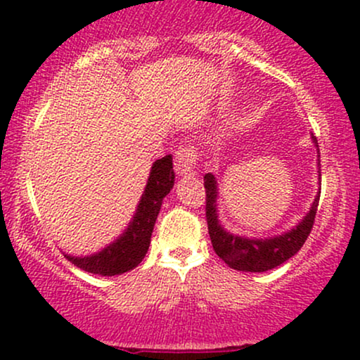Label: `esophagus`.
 Masks as SVG:
<instances>
[{
    "mask_svg": "<svg viewBox=\"0 0 360 360\" xmlns=\"http://www.w3.org/2000/svg\"><path fill=\"white\" fill-rule=\"evenodd\" d=\"M198 164V152L193 146H179L174 154V167L177 176H194Z\"/></svg>",
    "mask_w": 360,
    "mask_h": 360,
    "instance_id": "1",
    "label": "esophagus"
}]
</instances>
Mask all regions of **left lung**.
Instances as JSON below:
<instances>
[{
	"label": "left lung",
	"instance_id": "8db88e82",
	"mask_svg": "<svg viewBox=\"0 0 360 360\" xmlns=\"http://www.w3.org/2000/svg\"><path fill=\"white\" fill-rule=\"evenodd\" d=\"M313 143L318 150V140L311 135ZM320 152V150H318ZM321 176V174H320ZM321 184V181H320ZM205 189H206V221H208V233L212 238V245L217 255L232 269L243 272H264L274 269L291 259L298 252L303 243L307 242L309 232L315 223V214L318 210L320 194L313 201L311 208L307 217L301 220L295 229L289 232L269 238H247L240 235L226 232L218 221L217 214V179L210 172L205 174Z\"/></svg>",
	"mask_w": 360,
	"mask_h": 360
}]
</instances>
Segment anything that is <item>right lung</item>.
<instances>
[{
    "label": "right lung",
    "mask_w": 360,
    "mask_h": 360,
    "mask_svg": "<svg viewBox=\"0 0 360 360\" xmlns=\"http://www.w3.org/2000/svg\"><path fill=\"white\" fill-rule=\"evenodd\" d=\"M174 186V169H172V155L157 159L150 169L146 191H143L134 220L128 229L120 235L113 243L105 247L101 252L86 257H72L65 254L74 266L91 272V274L117 276L137 267L146 257L150 245L152 230H154L157 214L160 212L162 200Z\"/></svg>",
    "instance_id": "right-lung-1"
}]
</instances>
